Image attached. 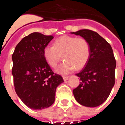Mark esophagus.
Here are the masks:
<instances>
[{
    "mask_svg": "<svg viewBox=\"0 0 125 125\" xmlns=\"http://www.w3.org/2000/svg\"><path fill=\"white\" fill-rule=\"evenodd\" d=\"M62 78H63L64 80V81H67L68 79H69V76H63Z\"/></svg>",
    "mask_w": 125,
    "mask_h": 125,
    "instance_id": "esophagus-1",
    "label": "esophagus"
}]
</instances>
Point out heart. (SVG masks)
<instances>
[{
    "label": "heart",
    "mask_w": 125,
    "mask_h": 125,
    "mask_svg": "<svg viewBox=\"0 0 125 125\" xmlns=\"http://www.w3.org/2000/svg\"><path fill=\"white\" fill-rule=\"evenodd\" d=\"M90 52V46L86 39L70 36L57 39L54 46L47 45L43 51L46 61L53 68L63 56L65 61L57 69V72L61 74H68L74 69L84 68L89 60Z\"/></svg>",
    "instance_id": "obj_1"
}]
</instances>
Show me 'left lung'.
Here are the masks:
<instances>
[{
    "label": "left lung",
    "mask_w": 125,
    "mask_h": 125,
    "mask_svg": "<svg viewBox=\"0 0 125 125\" xmlns=\"http://www.w3.org/2000/svg\"><path fill=\"white\" fill-rule=\"evenodd\" d=\"M71 33L86 39L91 49L86 66L76 74L81 83L73 90L74 96L81 105L98 106L107 100L114 86L116 63L113 49L104 39L91 30Z\"/></svg>",
    "instance_id": "1"
}]
</instances>
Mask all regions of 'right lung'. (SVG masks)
I'll list each match as a JSON object with an SVG mask.
<instances>
[{"label": "right lung", "instance_id": "add662e5", "mask_svg": "<svg viewBox=\"0 0 125 125\" xmlns=\"http://www.w3.org/2000/svg\"><path fill=\"white\" fill-rule=\"evenodd\" d=\"M54 38L39 32L25 36L16 46L12 56V74L17 96L31 109L40 110L54 103L56 89L64 82L52 72L43 51Z\"/></svg>", "mask_w": 125, "mask_h": 125}]
</instances>
